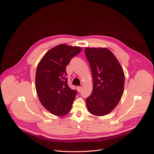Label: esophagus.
<instances>
[{"label": "esophagus", "instance_id": "esophagus-1", "mask_svg": "<svg viewBox=\"0 0 154 154\" xmlns=\"http://www.w3.org/2000/svg\"><path fill=\"white\" fill-rule=\"evenodd\" d=\"M77 90L78 92H80L82 91V87L81 86H79V87H77Z\"/></svg>", "mask_w": 154, "mask_h": 154}]
</instances>
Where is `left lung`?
<instances>
[{
  "mask_svg": "<svg viewBox=\"0 0 154 154\" xmlns=\"http://www.w3.org/2000/svg\"><path fill=\"white\" fill-rule=\"evenodd\" d=\"M85 53L93 77V90L86 99L88 110L96 116L107 115L122 97L125 82L124 70L107 48H86Z\"/></svg>",
  "mask_w": 154,
  "mask_h": 154,
  "instance_id": "obj_1",
  "label": "left lung"
}]
</instances>
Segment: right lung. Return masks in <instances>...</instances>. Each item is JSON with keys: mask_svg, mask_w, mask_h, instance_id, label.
<instances>
[{"mask_svg": "<svg viewBox=\"0 0 154 154\" xmlns=\"http://www.w3.org/2000/svg\"><path fill=\"white\" fill-rule=\"evenodd\" d=\"M82 48L60 44L48 51L38 64L35 88L42 106L57 116L66 115L77 95L67 84L66 67Z\"/></svg>", "mask_w": 154, "mask_h": 154, "instance_id": "add662e5", "label": "right lung"}]
</instances>
